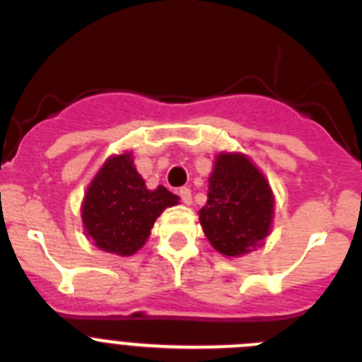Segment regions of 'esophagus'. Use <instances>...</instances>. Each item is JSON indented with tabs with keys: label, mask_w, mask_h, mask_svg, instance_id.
Returning a JSON list of instances; mask_svg holds the SVG:
<instances>
[{
	"label": "esophagus",
	"mask_w": 362,
	"mask_h": 362,
	"mask_svg": "<svg viewBox=\"0 0 362 362\" xmlns=\"http://www.w3.org/2000/svg\"><path fill=\"white\" fill-rule=\"evenodd\" d=\"M179 196H181V201H183L185 204H188V206H190V204H192L190 188H181V190H179Z\"/></svg>",
	"instance_id": "1"
}]
</instances>
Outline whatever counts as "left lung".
Segmentation results:
<instances>
[{
	"label": "left lung",
	"mask_w": 362,
	"mask_h": 362,
	"mask_svg": "<svg viewBox=\"0 0 362 362\" xmlns=\"http://www.w3.org/2000/svg\"><path fill=\"white\" fill-rule=\"evenodd\" d=\"M268 179L241 152H221L209 177V199L199 223L210 245L226 257H241L264 245L274 221Z\"/></svg>",
	"instance_id": "left-lung-1"
}]
</instances>
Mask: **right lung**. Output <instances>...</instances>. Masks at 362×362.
<instances>
[{
	"label": "right lung",
	"instance_id": "obj_1",
	"mask_svg": "<svg viewBox=\"0 0 362 362\" xmlns=\"http://www.w3.org/2000/svg\"><path fill=\"white\" fill-rule=\"evenodd\" d=\"M179 197L159 185L148 190L132 152L110 156L86 187L83 230L99 250L129 257L146 243L153 223Z\"/></svg>",
	"mask_w": 362,
	"mask_h": 362
}]
</instances>
